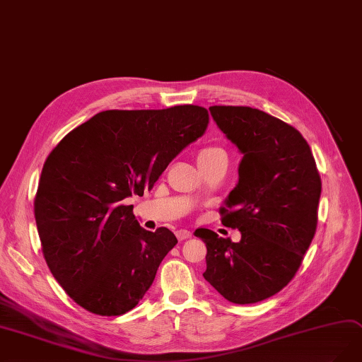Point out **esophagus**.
I'll return each instance as SVG.
<instances>
[{
    "mask_svg": "<svg viewBox=\"0 0 362 362\" xmlns=\"http://www.w3.org/2000/svg\"><path fill=\"white\" fill-rule=\"evenodd\" d=\"M176 235H177V238L180 240H186V238H189L191 235H192V233L191 231H188V230H179V231H176Z\"/></svg>",
    "mask_w": 362,
    "mask_h": 362,
    "instance_id": "1",
    "label": "esophagus"
}]
</instances>
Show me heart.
<instances>
[{
	"instance_id": "1",
	"label": "heart",
	"mask_w": 362,
	"mask_h": 362,
	"mask_svg": "<svg viewBox=\"0 0 362 362\" xmlns=\"http://www.w3.org/2000/svg\"><path fill=\"white\" fill-rule=\"evenodd\" d=\"M218 152H223L222 149H219V147H215V146H210V147H204V149H202L198 152V156L197 159H204V158H209L211 155H215Z\"/></svg>"
}]
</instances>
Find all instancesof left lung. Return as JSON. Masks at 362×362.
Masks as SVG:
<instances>
[{"label":"left lung","instance_id":"1","mask_svg":"<svg viewBox=\"0 0 362 362\" xmlns=\"http://www.w3.org/2000/svg\"><path fill=\"white\" fill-rule=\"evenodd\" d=\"M210 113L243 153L238 183L219 210L242 240L197 230L207 247L203 276L225 300L253 304L298 272L316 233L322 183L310 146L284 120L243 105H211Z\"/></svg>","mask_w":362,"mask_h":362}]
</instances>
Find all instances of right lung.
<instances>
[{
    "instance_id": "obj_1",
    "label": "right lung",
    "mask_w": 362,
    "mask_h": 362,
    "mask_svg": "<svg viewBox=\"0 0 362 362\" xmlns=\"http://www.w3.org/2000/svg\"><path fill=\"white\" fill-rule=\"evenodd\" d=\"M209 124L204 107L105 110L50 152L34 199L53 277L90 313L119 316L139 304L177 245L165 226L141 228L127 198L143 195Z\"/></svg>"
}]
</instances>
